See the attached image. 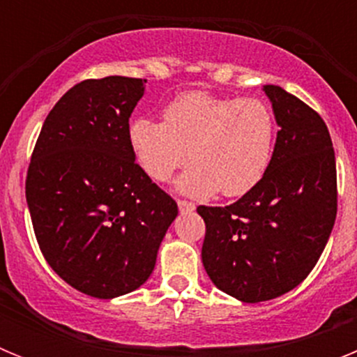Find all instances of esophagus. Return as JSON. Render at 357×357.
<instances>
[{"label": "esophagus", "instance_id": "1", "mask_svg": "<svg viewBox=\"0 0 357 357\" xmlns=\"http://www.w3.org/2000/svg\"><path fill=\"white\" fill-rule=\"evenodd\" d=\"M176 206H178V211H181L182 214L193 213L195 211V204H191V202H188V200H178L176 202Z\"/></svg>", "mask_w": 357, "mask_h": 357}]
</instances>
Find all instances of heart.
<instances>
[{"label":"heart","instance_id":"obj_1","mask_svg":"<svg viewBox=\"0 0 357 357\" xmlns=\"http://www.w3.org/2000/svg\"><path fill=\"white\" fill-rule=\"evenodd\" d=\"M130 144L144 172L159 182L193 162L178 189L193 197L220 193L234 198L259 184L275 150L277 123L259 98L216 96L191 91L176 96L164 121H132Z\"/></svg>","mask_w":357,"mask_h":357}]
</instances>
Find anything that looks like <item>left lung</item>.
<instances>
[{
    "label": "left lung",
    "mask_w": 357,
    "mask_h": 357,
    "mask_svg": "<svg viewBox=\"0 0 357 357\" xmlns=\"http://www.w3.org/2000/svg\"><path fill=\"white\" fill-rule=\"evenodd\" d=\"M277 132L261 182L225 207H198L202 263L218 289L241 302L291 291L313 270L338 209L336 160L324 119L279 85H263Z\"/></svg>",
    "instance_id": "8db88e82"
}]
</instances>
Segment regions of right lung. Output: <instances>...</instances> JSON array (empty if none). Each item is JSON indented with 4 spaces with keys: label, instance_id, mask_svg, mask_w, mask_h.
Returning a JSON list of instances; mask_svg holds the SVG:
<instances>
[{
    "label": "right lung",
    "instance_id": "add662e5",
    "mask_svg": "<svg viewBox=\"0 0 357 357\" xmlns=\"http://www.w3.org/2000/svg\"><path fill=\"white\" fill-rule=\"evenodd\" d=\"M143 78L84 80L50 110L26 176L44 259L78 291L114 298L155 268L176 204L135 164L128 119Z\"/></svg>",
    "mask_w": 357,
    "mask_h": 357
}]
</instances>
